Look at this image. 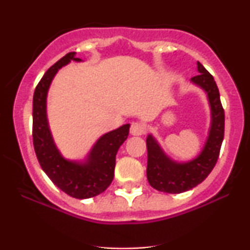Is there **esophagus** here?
Wrapping results in <instances>:
<instances>
[{
	"label": "esophagus",
	"instance_id": "esophagus-1",
	"mask_svg": "<svg viewBox=\"0 0 250 250\" xmlns=\"http://www.w3.org/2000/svg\"><path fill=\"white\" fill-rule=\"evenodd\" d=\"M147 130V127H146L145 123L142 122H134L131 123L130 127V134L134 135V136H140V135H143Z\"/></svg>",
	"mask_w": 250,
	"mask_h": 250
}]
</instances>
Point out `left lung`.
I'll use <instances>...</instances> for the list:
<instances>
[{
  "instance_id": "obj_1",
  "label": "left lung",
  "mask_w": 250,
  "mask_h": 250,
  "mask_svg": "<svg viewBox=\"0 0 250 250\" xmlns=\"http://www.w3.org/2000/svg\"><path fill=\"white\" fill-rule=\"evenodd\" d=\"M197 70L200 74L191 77V82L206 91L211 113L208 139L199 156L188 162H176L166 155L153 135H148L146 140L148 182L151 187L163 193L180 194L196 187L210 174L219 159L225 136V110L214 77L200 62H197Z\"/></svg>"
}]
</instances>
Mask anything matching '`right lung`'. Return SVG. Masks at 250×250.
Listing matches in <instances>:
<instances>
[{
	"instance_id": "add662e5",
	"label": "right lung",
	"mask_w": 250,
	"mask_h": 250,
	"mask_svg": "<svg viewBox=\"0 0 250 250\" xmlns=\"http://www.w3.org/2000/svg\"><path fill=\"white\" fill-rule=\"evenodd\" d=\"M76 53H68L45 71L33 99V142L40 166L62 191L75 199H89L110 186L114 179L115 159L119 148L127 140L130 125L102 135L84 162L64 159L54 143L47 119V94L59 69L70 61H82Z\"/></svg>"
}]
</instances>
